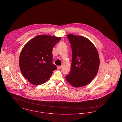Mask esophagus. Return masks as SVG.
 Returning <instances> with one entry per match:
<instances>
[{"instance_id":"obj_1","label":"esophagus","mask_w":122,"mask_h":122,"mask_svg":"<svg viewBox=\"0 0 122 122\" xmlns=\"http://www.w3.org/2000/svg\"><path fill=\"white\" fill-rule=\"evenodd\" d=\"M61 67H62V66H57V69H60L61 68Z\"/></svg>"}]
</instances>
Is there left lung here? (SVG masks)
<instances>
[{"mask_svg": "<svg viewBox=\"0 0 122 122\" xmlns=\"http://www.w3.org/2000/svg\"><path fill=\"white\" fill-rule=\"evenodd\" d=\"M72 48L71 70L66 76V81L74 87L88 84L97 73L99 57L97 50L87 38L70 34L67 35Z\"/></svg>", "mask_w": 122, "mask_h": 122, "instance_id": "left-lung-1", "label": "left lung"}]
</instances>
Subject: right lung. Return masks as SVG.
<instances>
[{"instance_id":"add662e5","label":"right lung","mask_w":122,"mask_h":122,"mask_svg":"<svg viewBox=\"0 0 122 122\" xmlns=\"http://www.w3.org/2000/svg\"><path fill=\"white\" fill-rule=\"evenodd\" d=\"M61 38L38 35L28 41L22 49L19 66L22 75L32 84L39 85L46 82L56 66L52 63V51Z\"/></svg>"}]
</instances>
